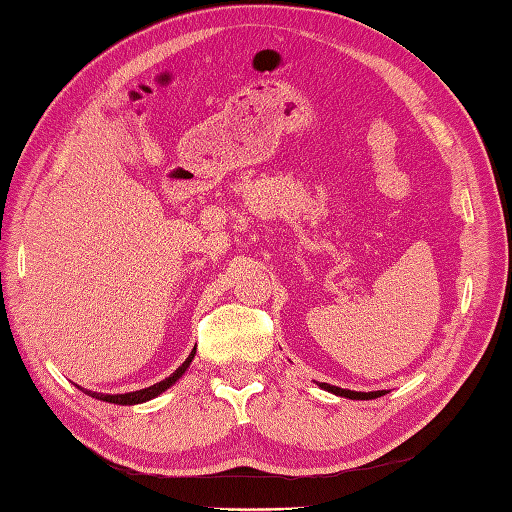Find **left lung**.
Wrapping results in <instances>:
<instances>
[{
	"label": "left lung",
	"mask_w": 512,
	"mask_h": 512,
	"mask_svg": "<svg viewBox=\"0 0 512 512\" xmlns=\"http://www.w3.org/2000/svg\"><path fill=\"white\" fill-rule=\"evenodd\" d=\"M319 386H321V389H326V391L334 393V395L350 397V400H376V397H380V395H384V393H386V391H369V393H358V391H350V389H339V386H332V384H326V382H321Z\"/></svg>",
	"instance_id": "left-lung-1"
}]
</instances>
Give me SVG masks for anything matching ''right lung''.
Wrapping results in <instances>:
<instances>
[{
  "label": "right lung",
  "mask_w": 512,
  "mask_h": 512,
  "mask_svg": "<svg viewBox=\"0 0 512 512\" xmlns=\"http://www.w3.org/2000/svg\"><path fill=\"white\" fill-rule=\"evenodd\" d=\"M193 356H195V350L189 354V358L184 360V363L171 373L169 378H165V380H160V382H156L154 386H147V389H141V391H132V393H123V395H102V393H91V391H84V393H89L91 397H95V400H102V402H110V404H123V406H132V404H141V402H147V400H152V397H156V395H160L162 391H167L171 384H176L180 378H182V373L189 369V365H191V360H193Z\"/></svg>",
  "instance_id": "right-lung-1"
}]
</instances>
